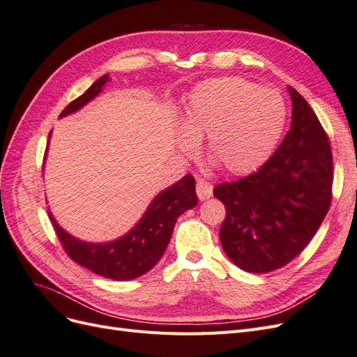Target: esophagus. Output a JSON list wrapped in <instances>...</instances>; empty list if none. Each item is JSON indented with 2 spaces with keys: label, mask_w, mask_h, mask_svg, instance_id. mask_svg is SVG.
<instances>
[{
  "label": "esophagus",
  "mask_w": 357,
  "mask_h": 357,
  "mask_svg": "<svg viewBox=\"0 0 357 357\" xmlns=\"http://www.w3.org/2000/svg\"><path fill=\"white\" fill-rule=\"evenodd\" d=\"M197 195L201 201L208 199L213 195V185H211V183L199 178L197 181Z\"/></svg>",
  "instance_id": "1"
}]
</instances>
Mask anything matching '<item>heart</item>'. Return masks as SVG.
Wrapping results in <instances>:
<instances>
[{"mask_svg": "<svg viewBox=\"0 0 357 357\" xmlns=\"http://www.w3.org/2000/svg\"><path fill=\"white\" fill-rule=\"evenodd\" d=\"M286 123V105L277 92L257 84L223 77L193 91L183 113L186 132L178 138L192 155L198 138L207 137L205 152L229 174H247L273 153Z\"/></svg>", "mask_w": 357, "mask_h": 357, "instance_id": "obj_1", "label": "heart"}]
</instances>
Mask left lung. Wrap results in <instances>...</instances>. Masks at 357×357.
Here are the masks:
<instances>
[{
	"label": "left lung",
	"instance_id": "obj_1",
	"mask_svg": "<svg viewBox=\"0 0 357 357\" xmlns=\"http://www.w3.org/2000/svg\"><path fill=\"white\" fill-rule=\"evenodd\" d=\"M291 123L253 174L214 188L225 204L220 243L247 273H271L308 245L332 199V153L325 129L298 91L287 88Z\"/></svg>",
	"mask_w": 357,
	"mask_h": 357
}]
</instances>
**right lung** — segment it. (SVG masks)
I'll use <instances>...</instances> for the list:
<instances>
[{
	"instance_id": "add662e5",
	"label": "right lung",
	"mask_w": 357,
	"mask_h": 357,
	"mask_svg": "<svg viewBox=\"0 0 357 357\" xmlns=\"http://www.w3.org/2000/svg\"><path fill=\"white\" fill-rule=\"evenodd\" d=\"M109 80V74H104L77 100L70 102L59 117L80 110L102 91ZM197 204L195 178L188 174L158 193L131 231L109 243L82 241L63 231L50 211L49 218L63 250L74 262L101 277L125 282L146 274L159 262L169 243L178 215L193 208Z\"/></svg>"
}]
</instances>
